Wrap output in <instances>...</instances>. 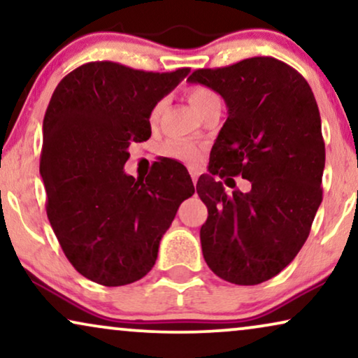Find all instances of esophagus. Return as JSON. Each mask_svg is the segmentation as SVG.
Here are the masks:
<instances>
[{
  "label": "esophagus",
  "mask_w": 358,
  "mask_h": 358,
  "mask_svg": "<svg viewBox=\"0 0 358 358\" xmlns=\"http://www.w3.org/2000/svg\"><path fill=\"white\" fill-rule=\"evenodd\" d=\"M190 178H192V182H194V184H197V180H199V174L195 173V171H190Z\"/></svg>",
  "instance_id": "obj_1"
}]
</instances>
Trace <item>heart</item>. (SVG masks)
<instances>
[{"label":"heart","instance_id":"heart-1","mask_svg":"<svg viewBox=\"0 0 358 358\" xmlns=\"http://www.w3.org/2000/svg\"><path fill=\"white\" fill-rule=\"evenodd\" d=\"M187 97L190 106L194 107V110L197 112L199 115H202L203 112H207L212 107H220L222 106V101H220V96L215 92L212 87L202 86V85H194L189 87ZM164 101H158L153 106V109L150 112V124L156 125L159 120L161 112H163ZM161 153L168 158L182 161L185 164H197L200 159H202V150L199 148L197 145L190 143V141L185 140H169L161 146Z\"/></svg>","mask_w":358,"mask_h":358}]
</instances>
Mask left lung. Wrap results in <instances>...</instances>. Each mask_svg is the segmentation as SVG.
Segmentation results:
<instances>
[{"instance_id":"1","label":"left lung","mask_w":358,"mask_h":358,"mask_svg":"<svg viewBox=\"0 0 358 358\" xmlns=\"http://www.w3.org/2000/svg\"><path fill=\"white\" fill-rule=\"evenodd\" d=\"M187 81L212 87L228 107L210 174L197 182L208 208L203 259L223 280L257 285L295 259L321 205L326 151L315 94L295 68L272 57L200 68ZM233 175L248 178L252 190L235 189Z\"/></svg>"}]
</instances>
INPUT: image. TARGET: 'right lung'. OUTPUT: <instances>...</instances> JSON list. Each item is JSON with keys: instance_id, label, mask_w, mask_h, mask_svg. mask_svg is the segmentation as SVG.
Listing matches in <instances>:
<instances>
[{"instance_id": "right-lung-1", "label": "right lung", "mask_w": 358, "mask_h": 358, "mask_svg": "<svg viewBox=\"0 0 358 358\" xmlns=\"http://www.w3.org/2000/svg\"><path fill=\"white\" fill-rule=\"evenodd\" d=\"M190 68L153 73L90 62L58 83L43 117L41 174L47 217L71 266L106 287L145 277L182 200L195 192L182 164L124 173L131 141L151 136L150 112Z\"/></svg>"}]
</instances>
